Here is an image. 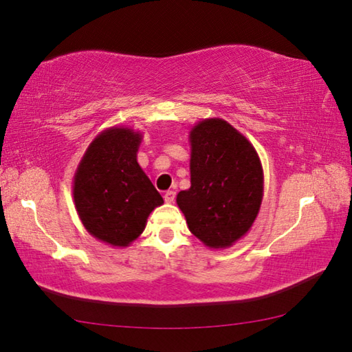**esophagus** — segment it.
Masks as SVG:
<instances>
[{
  "instance_id": "obj_1",
  "label": "esophagus",
  "mask_w": 352,
  "mask_h": 352,
  "mask_svg": "<svg viewBox=\"0 0 352 352\" xmlns=\"http://www.w3.org/2000/svg\"><path fill=\"white\" fill-rule=\"evenodd\" d=\"M174 200H175V190H166L164 192L166 204H174Z\"/></svg>"
}]
</instances>
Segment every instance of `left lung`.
<instances>
[{
	"mask_svg": "<svg viewBox=\"0 0 352 352\" xmlns=\"http://www.w3.org/2000/svg\"><path fill=\"white\" fill-rule=\"evenodd\" d=\"M190 188L177 205L190 233L210 248H228L258 217L264 172L258 152L220 118L201 119L189 132Z\"/></svg>",
	"mask_w": 352,
	"mask_h": 352,
	"instance_id": "obj_1",
	"label": "left lung"
}]
</instances>
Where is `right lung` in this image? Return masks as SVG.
Instances as JSON below:
<instances>
[{
	"mask_svg": "<svg viewBox=\"0 0 352 352\" xmlns=\"http://www.w3.org/2000/svg\"><path fill=\"white\" fill-rule=\"evenodd\" d=\"M142 133L129 127L100 132L74 174L76 211L85 230L111 247H129L164 201L136 160Z\"/></svg>",
	"mask_w": 352,
	"mask_h": 352,
	"instance_id": "obj_1",
	"label": "right lung"
}]
</instances>
